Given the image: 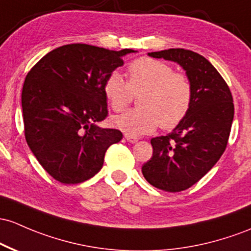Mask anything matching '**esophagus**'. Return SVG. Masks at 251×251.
Instances as JSON below:
<instances>
[{
  "instance_id": "esophagus-1",
  "label": "esophagus",
  "mask_w": 251,
  "mask_h": 251,
  "mask_svg": "<svg viewBox=\"0 0 251 251\" xmlns=\"http://www.w3.org/2000/svg\"><path fill=\"white\" fill-rule=\"evenodd\" d=\"M125 139L127 140V142H130V143H136V142H138V137H136V136H132V134H128V133H126L125 136Z\"/></svg>"
}]
</instances>
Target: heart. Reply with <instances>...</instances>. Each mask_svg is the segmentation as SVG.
<instances>
[{
    "label": "heart",
    "instance_id": "heart-1",
    "mask_svg": "<svg viewBox=\"0 0 251 251\" xmlns=\"http://www.w3.org/2000/svg\"><path fill=\"white\" fill-rule=\"evenodd\" d=\"M125 82L118 73H112L103 84V93L113 111L121 112L128 106L133 94L139 95L140 107L113 119L119 130L138 136L162 128L170 130L184 119L192 104L193 89L189 78L176 73L163 60L142 57L127 68Z\"/></svg>",
    "mask_w": 251,
    "mask_h": 251
}]
</instances>
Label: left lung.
I'll return each mask as SVG.
<instances>
[{
  "label": "left lung",
  "instance_id": "left-lung-1",
  "mask_svg": "<svg viewBox=\"0 0 251 251\" xmlns=\"http://www.w3.org/2000/svg\"><path fill=\"white\" fill-rule=\"evenodd\" d=\"M148 54L177 63L192 84L187 115L169 134L151 139L152 157L142 167L153 187L181 192L207 174L226 149L235 113L232 95L217 69L197 52L169 49Z\"/></svg>",
  "mask_w": 251,
  "mask_h": 251
}]
</instances>
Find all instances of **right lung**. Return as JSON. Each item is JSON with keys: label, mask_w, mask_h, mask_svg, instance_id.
Returning a JSON list of instances; mask_svg holds the SVG:
<instances>
[{"label": "right lung", "mask_w": 251, "mask_h": 251, "mask_svg": "<svg viewBox=\"0 0 251 251\" xmlns=\"http://www.w3.org/2000/svg\"><path fill=\"white\" fill-rule=\"evenodd\" d=\"M131 49L87 44L52 50L31 69L21 95L25 137L54 180L81 183L100 172L104 153L123 133L96 124L106 119L103 84Z\"/></svg>", "instance_id": "add662e5"}]
</instances>
